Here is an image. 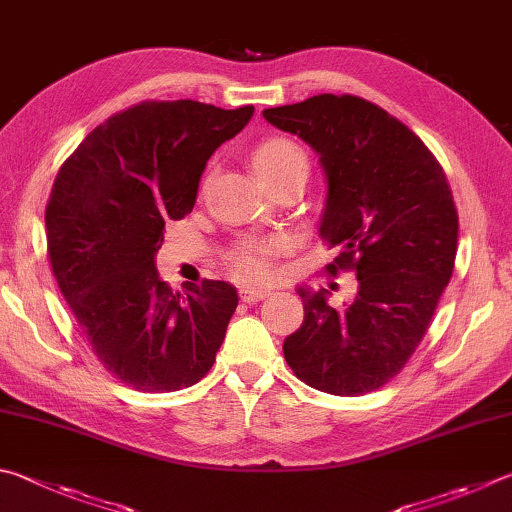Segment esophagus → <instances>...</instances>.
<instances>
[{"instance_id": "34e87169", "label": "esophagus", "mask_w": 512, "mask_h": 512, "mask_svg": "<svg viewBox=\"0 0 512 512\" xmlns=\"http://www.w3.org/2000/svg\"><path fill=\"white\" fill-rule=\"evenodd\" d=\"M271 293V291H266V288H241L239 291V295H241V300L244 302H248V304H253V302H259V300H264V297Z\"/></svg>"}]
</instances>
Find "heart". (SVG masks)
I'll list each match as a JSON object with an SVG mask.
<instances>
[{
  "mask_svg": "<svg viewBox=\"0 0 512 512\" xmlns=\"http://www.w3.org/2000/svg\"><path fill=\"white\" fill-rule=\"evenodd\" d=\"M253 170L271 188L293 174H309V161L291 138H268L253 152ZM282 250V239H244L228 253L230 273L241 282H264L273 275V259Z\"/></svg>",
  "mask_w": 512,
  "mask_h": 512,
  "instance_id": "b5f03b06",
  "label": "heart"
}]
</instances>
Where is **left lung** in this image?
<instances>
[{
    "label": "left lung",
    "mask_w": 512,
    "mask_h": 512,
    "mask_svg": "<svg viewBox=\"0 0 512 512\" xmlns=\"http://www.w3.org/2000/svg\"><path fill=\"white\" fill-rule=\"evenodd\" d=\"M264 118L320 156V237L340 250L327 271L349 268L358 280L342 309L327 288H297L304 322L284 340V358L320 392H374L410 360L452 277L459 217L448 179L410 127L358 96L320 94Z\"/></svg>",
    "instance_id": "left-lung-1"
}]
</instances>
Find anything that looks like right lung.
Segmentation results:
<instances>
[{
	"label": "right lung",
	"mask_w": 512,
	"mask_h": 512,
	"mask_svg": "<svg viewBox=\"0 0 512 512\" xmlns=\"http://www.w3.org/2000/svg\"><path fill=\"white\" fill-rule=\"evenodd\" d=\"M255 107L141 102L98 125L55 176L46 248L73 318L109 374L136 392H176L208 374L237 288L156 271L167 219L194 208L201 174Z\"/></svg>",
	"instance_id": "obj_1"
}]
</instances>
